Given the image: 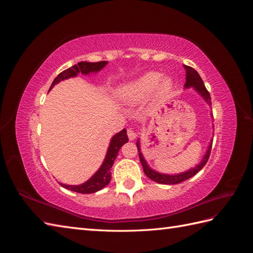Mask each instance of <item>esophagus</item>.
Masks as SVG:
<instances>
[{
  "label": "esophagus",
  "mask_w": 253,
  "mask_h": 253,
  "mask_svg": "<svg viewBox=\"0 0 253 253\" xmlns=\"http://www.w3.org/2000/svg\"><path fill=\"white\" fill-rule=\"evenodd\" d=\"M127 136L129 140H134L136 138V133L134 132L133 128H127Z\"/></svg>",
  "instance_id": "1"
}]
</instances>
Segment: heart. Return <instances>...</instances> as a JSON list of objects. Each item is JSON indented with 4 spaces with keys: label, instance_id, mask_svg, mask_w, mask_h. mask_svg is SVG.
<instances>
[{
    "label": "heart",
    "instance_id": "obj_1",
    "mask_svg": "<svg viewBox=\"0 0 253 253\" xmlns=\"http://www.w3.org/2000/svg\"><path fill=\"white\" fill-rule=\"evenodd\" d=\"M162 78L163 75L157 72L144 74L140 78L122 87L120 89V95L126 101L137 102L148 97L156 87H158L159 94H167L168 91L171 90L173 82L168 77L164 79ZM160 80L162 81L160 82Z\"/></svg>",
    "mask_w": 253,
    "mask_h": 253
}]
</instances>
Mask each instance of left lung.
Segmentation results:
<instances>
[{
  "label": "left lung",
  "instance_id": "1",
  "mask_svg": "<svg viewBox=\"0 0 253 253\" xmlns=\"http://www.w3.org/2000/svg\"><path fill=\"white\" fill-rule=\"evenodd\" d=\"M183 67H185V70H186L185 88L194 87L197 93L200 94L205 99V101L208 103V104H211L210 94H209V91L207 90L205 84H204V81L201 78V76L198 75V73L194 70L193 67L188 66V65H183ZM212 142H213V140H211L209 148H208V150H207L205 156L202 159V162L198 164L195 168H192V169L187 171V172H183V173H180V174H174V175L163 174V173H159V172H156L154 170H152L151 168L148 166L147 162H145V159L143 158V155H142L141 150H140L139 140H137L136 144H137V149H138L139 159H140V163L142 165L144 174L147 175L150 179L154 180V181H156L158 183H166V185H175V183H179V182L185 181V180H187V179H189L191 177H193V176L197 172H200L203 169V168L205 167V165L207 164V162H208L209 157H210Z\"/></svg>",
  "mask_w": 253,
  "mask_h": 253
}]
</instances>
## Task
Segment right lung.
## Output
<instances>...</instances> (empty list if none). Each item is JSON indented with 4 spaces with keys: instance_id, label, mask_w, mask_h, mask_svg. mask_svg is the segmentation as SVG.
<instances>
[{
    "instance_id": "right-lung-1",
    "label": "right lung",
    "mask_w": 253,
    "mask_h": 253,
    "mask_svg": "<svg viewBox=\"0 0 253 253\" xmlns=\"http://www.w3.org/2000/svg\"><path fill=\"white\" fill-rule=\"evenodd\" d=\"M106 64H108V61H100V62H94V63L85 62V61L83 62L82 61V62H79L78 64H75L72 67L63 71L62 73H60L55 78V80L52 81L51 85L49 87V90L60 81L72 78V77H76V76L80 73L83 75H88L90 73H97L99 71H101ZM127 141H128V138L126 135V129L124 128L121 132L113 136L103 164L101 165L100 168H99V170L93 176H91V177L87 181L83 182L82 185H78V186L64 185V183L59 182L61 187H63V188L68 189L71 191H74V192L82 193V194L95 193V192H97V191L103 189L106 185H109V182L111 181V178H112L111 168L115 162V159H116V157L118 155V152H119L120 148Z\"/></svg>"
}]
</instances>
